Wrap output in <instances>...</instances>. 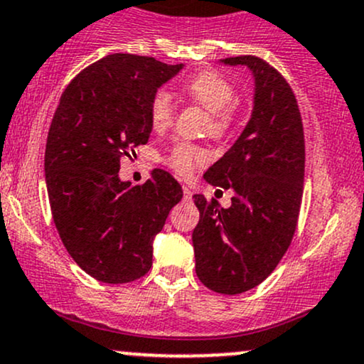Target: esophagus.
Masks as SVG:
<instances>
[{
	"instance_id": "1",
	"label": "esophagus",
	"mask_w": 364,
	"mask_h": 364,
	"mask_svg": "<svg viewBox=\"0 0 364 364\" xmlns=\"http://www.w3.org/2000/svg\"><path fill=\"white\" fill-rule=\"evenodd\" d=\"M183 196H185V200H191V190L188 186H183Z\"/></svg>"
}]
</instances>
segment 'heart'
I'll use <instances>...</instances> for the list:
<instances>
[{"instance_id": "obj_1", "label": "heart", "mask_w": 364, "mask_h": 364, "mask_svg": "<svg viewBox=\"0 0 364 364\" xmlns=\"http://www.w3.org/2000/svg\"><path fill=\"white\" fill-rule=\"evenodd\" d=\"M179 94L188 101L198 104L210 114V133L217 139H224L235 128L240 106H237L236 85L215 70H205L185 78L179 85ZM150 123L156 129H166L173 124L176 106L166 90L154 92L149 102ZM208 154L205 149L190 141H178L166 156V162L176 173L188 176L195 168L205 164Z\"/></svg>"}]
</instances>
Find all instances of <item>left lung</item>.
Segmentation results:
<instances>
[{"instance_id":"8db88e82","label":"left lung","mask_w":364,"mask_h":364,"mask_svg":"<svg viewBox=\"0 0 364 364\" xmlns=\"http://www.w3.org/2000/svg\"><path fill=\"white\" fill-rule=\"evenodd\" d=\"M224 63L252 70L255 106L236 144L203 174L235 191L231 207L193 195V248L200 282L232 296L265 281L289 248L303 198L304 133L298 101L272 65L252 54Z\"/></svg>"}]
</instances>
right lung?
Returning <instances> with one entry per match:
<instances>
[{
  "label": "right lung",
  "mask_w": 364,
  "mask_h": 364,
  "mask_svg": "<svg viewBox=\"0 0 364 364\" xmlns=\"http://www.w3.org/2000/svg\"><path fill=\"white\" fill-rule=\"evenodd\" d=\"M183 65L116 53L82 70L61 94L46 144V185L54 225L70 257L106 284H127L152 267V241L183 198L168 171L141 185L121 181L119 162L149 141V102Z\"/></svg>",
  "instance_id": "right-lung-1"
}]
</instances>
